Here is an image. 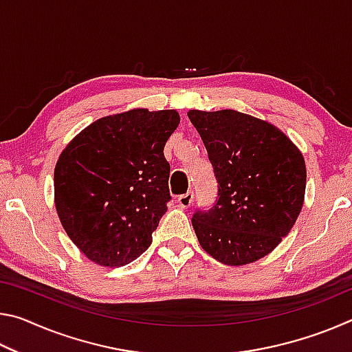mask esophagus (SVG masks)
<instances>
[{
    "mask_svg": "<svg viewBox=\"0 0 352 352\" xmlns=\"http://www.w3.org/2000/svg\"><path fill=\"white\" fill-rule=\"evenodd\" d=\"M192 199H194V194L189 190V192H186V194L178 195L177 204L180 205V208H189L190 204H192Z\"/></svg>",
    "mask_w": 352,
    "mask_h": 352,
    "instance_id": "esophagus-1",
    "label": "esophagus"
}]
</instances>
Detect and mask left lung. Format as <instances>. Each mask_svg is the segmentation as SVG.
<instances>
[{
	"instance_id": "left-lung-1",
	"label": "left lung",
	"mask_w": 352,
	"mask_h": 352,
	"mask_svg": "<svg viewBox=\"0 0 352 352\" xmlns=\"http://www.w3.org/2000/svg\"><path fill=\"white\" fill-rule=\"evenodd\" d=\"M217 178V200L197 211L201 248L225 265L272 253L294 228L306 192V163L287 135L236 110H189Z\"/></svg>"
}]
</instances>
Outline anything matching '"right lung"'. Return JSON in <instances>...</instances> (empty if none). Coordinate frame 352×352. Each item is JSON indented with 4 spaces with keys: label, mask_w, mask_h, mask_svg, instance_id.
Returning <instances> with one entry per match:
<instances>
[{
    "label": "right lung",
    "mask_w": 352,
    "mask_h": 352,
    "mask_svg": "<svg viewBox=\"0 0 352 352\" xmlns=\"http://www.w3.org/2000/svg\"><path fill=\"white\" fill-rule=\"evenodd\" d=\"M175 110L133 109L94 121L71 140L54 169V204L74 245L104 267H121L152 243L168 211L164 146Z\"/></svg>",
    "instance_id": "1"
}]
</instances>
